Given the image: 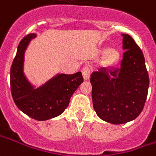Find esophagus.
Listing matches in <instances>:
<instances>
[{"mask_svg": "<svg viewBox=\"0 0 156 156\" xmlns=\"http://www.w3.org/2000/svg\"><path fill=\"white\" fill-rule=\"evenodd\" d=\"M82 73H83L84 80H88L91 75V69L88 66H84L82 69Z\"/></svg>", "mask_w": 156, "mask_h": 156, "instance_id": "obj_1", "label": "esophagus"}]
</instances>
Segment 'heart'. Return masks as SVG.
Returning <instances> with one entry per match:
<instances>
[{
  "mask_svg": "<svg viewBox=\"0 0 156 156\" xmlns=\"http://www.w3.org/2000/svg\"><path fill=\"white\" fill-rule=\"evenodd\" d=\"M102 52L105 53L104 57V63L108 65H115L120 59V53L117 50H108L107 48H104L102 50Z\"/></svg>",
  "mask_w": 156,
  "mask_h": 156,
  "instance_id": "1",
  "label": "heart"
}]
</instances>
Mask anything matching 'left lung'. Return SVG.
<instances>
[{
	"mask_svg": "<svg viewBox=\"0 0 156 156\" xmlns=\"http://www.w3.org/2000/svg\"><path fill=\"white\" fill-rule=\"evenodd\" d=\"M123 55L119 68H102L91 74L93 108L102 120L122 124L135 119L147 101L149 75L143 53L133 38L122 34Z\"/></svg>",
	"mask_w": 156,
	"mask_h": 156,
	"instance_id": "obj_1",
	"label": "left lung"
}]
</instances>
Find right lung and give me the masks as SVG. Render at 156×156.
Listing matches in <instances>:
<instances>
[{
	"label": "right lung",
	"mask_w": 156,
	"mask_h": 156,
	"mask_svg": "<svg viewBox=\"0 0 156 156\" xmlns=\"http://www.w3.org/2000/svg\"><path fill=\"white\" fill-rule=\"evenodd\" d=\"M36 34L30 33L20 41L10 68V90L15 105L36 120H47L61 115L69 104L70 97L83 82L81 72L58 74L46 84L34 89L23 73L26 47Z\"/></svg>",
	"instance_id": "right-lung-1"
}]
</instances>
